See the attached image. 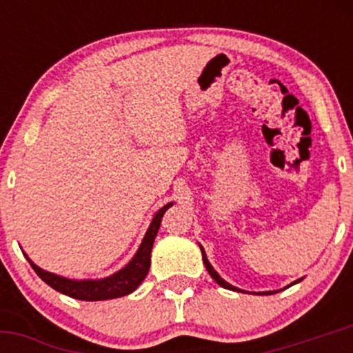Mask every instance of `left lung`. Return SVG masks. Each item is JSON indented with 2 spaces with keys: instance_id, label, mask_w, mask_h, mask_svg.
Returning <instances> with one entry per match:
<instances>
[{
  "instance_id": "8db88e82",
  "label": "left lung",
  "mask_w": 353,
  "mask_h": 353,
  "mask_svg": "<svg viewBox=\"0 0 353 353\" xmlns=\"http://www.w3.org/2000/svg\"><path fill=\"white\" fill-rule=\"evenodd\" d=\"M199 249H201V254H203V263H205V266H206V270H208V273H210V276H212L213 280H215L216 283H219L220 287H223V288H229V290H234V292H243V294H248V292H244V290H241V288H237V287H234V285H230L229 282H225V280L222 279V276L219 275V273L215 272V270H213V266L210 265V261H208V258H206V254H205V249L201 248V245H199ZM302 279H299V280H295L294 283H297V282H301ZM294 283H290V285H294ZM288 285V287H290ZM252 294H256V292H252ZM258 294H261V295H265V294H276V290H270V292H258Z\"/></svg>"
}]
</instances>
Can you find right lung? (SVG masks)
<instances>
[{"label":"right lung","mask_w":353,"mask_h":353,"mask_svg":"<svg viewBox=\"0 0 353 353\" xmlns=\"http://www.w3.org/2000/svg\"><path fill=\"white\" fill-rule=\"evenodd\" d=\"M172 206V203H167L163 205L159 212L155 213L154 219H152L150 227H148L147 234H145L143 241H141L140 248H138L137 254L131 258V261L128 263L124 268H121L119 272L112 273V275L105 276V279L99 280H71L65 279V276H59L56 273L46 272V270L39 268L30 258L27 259L30 263V266L34 268V272L48 283L49 287H52L54 290L61 292V294L70 295V297L78 299V301H109V299L123 297V295L131 294L133 290H137L140 287V283L143 282L145 276L148 275V270H150V254L152 248H154V241L159 232L160 222H162V216L167 210Z\"/></svg>","instance_id":"1"}]
</instances>
